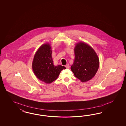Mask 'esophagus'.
Returning <instances> with one entry per match:
<instances>
[{
	"label": "esophagus",
	"instance_id": "1",
	"mask_svg": "<svg viewBox=\"0 0 126 126\" xmlns=\"http://www.w3.org/2000/svg\"><path fill=\"white\" fill-rule=\"evenodd\" d=\"M65 67L66 68L69 69L70 68V65L69 64H67V65H65Z\"/></svg>",
	"mask_w": 126,
	"mask_h": 126
}]
</instances>
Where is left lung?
<instances>
[{
	"label": "left lung",
	"instance_id": "1",
	"mask_svg": "<svg viewBox=\"0 0 126 126\" xmlns=\"http://www.w3.org/2000/svg\"><path fill=\"white\" fill-rule=\"evenodd\" d=\"M74 51L75 59L71 69L81 82H87L95 76L98 69V57L92 47L84 42H78Z\"/></svg>",
	"mask_w": 126,
	"mask_h": 126
}]
</instances>
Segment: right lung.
Masks as SVG:
<instances>
[{
  "instance_id": "obj_1",
  "label": "right lung",
  "mask_w": 126,
  "mask_h": 126,
  "mask_svg": "<svg viewBox=\"0 0 126 126\" xmlns=\"http://www.w3.org/2000/svg\"><path fill=\"white\" fill-rule=\"evenodd\" d=\"M52 48L49 43L41 46L34 54L32 67L35 75L46 84H50L57 79L64 66L53 65Z\"/></svg>"
}]
</instances>
